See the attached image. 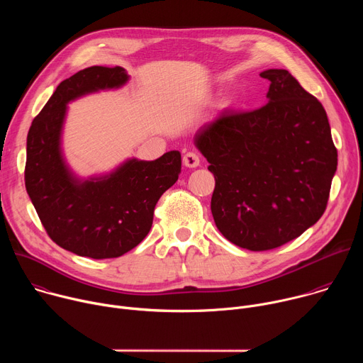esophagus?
Listing matches in <instances>:
<instances>
[{"label": "esophagus", "instance_id": "1", "mask_svg": "<svg viewBox=\"0 0 363 363\" xmlns=\"http://www.w3.org/2000/svg\"><path fill=\"white\" fill-rule=\"evenodd\" d=\"M182 162H184V165H185L186 168H196V167H199V162H201L199 155L195 153V152H186V153L184 155Z\"/></svg>", "mask_w": 363, "mask_h": 363}]
</instances>
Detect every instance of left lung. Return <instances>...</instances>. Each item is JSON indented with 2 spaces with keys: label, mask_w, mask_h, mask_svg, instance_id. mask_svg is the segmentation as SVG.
<instances>
[{
  "label": "left lung",
  "mask_w": 363,
  "mask_h": 363,
  "mask_svg": "<svg viewBox=\"0 0 363 363\" xmlns=\"http://www.w3.org/2000/svg\"><path fill=\"white\" fill-rule=\"evenodd\" d=\"M270 80L267 105L221 112L194 143L210 162L211 213L220 233L251 251L277 248L323 216L337 150L322 103L283 69Z\"/></svg>",
  "instance_id": "1"
}]
</instances>
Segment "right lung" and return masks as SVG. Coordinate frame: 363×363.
Listing matches in <instances>:
<instances>
[{
  "instance_id": "add662e5",
  "label": "right lung",
  "mask_w": 363,
  "mask_h": 363,
  "mask_svg": "<svg viewBox=\"0 0 363 363\" xmlns=\"http://www.w3.org/2000/svg\"><path fill=\"white\" fill-rule=\"evenodd\" d=\"M123 67L91 66L63 80L34 118L27 135L26 188L50 238L96 260L121 257L149 233L161 195L181 172V153L155 161L130 158L106 175L79 178L62 149L67 103L99 90L119 89Z\"/></svg>"
}]
</instances>
